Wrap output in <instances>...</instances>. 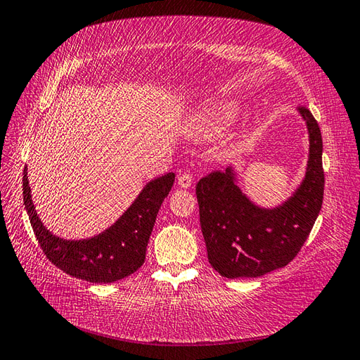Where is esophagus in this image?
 Masks as SVG:
<instances>
[{
  "label": "esophagus",
  "mask_w": 360,
  "mask_h": 360,
  "mask_svg": "<svg viewBox=\"0 0 360 360\" xmlns=\"http://www.w3.org/2000/svg\"><path fill=\"white\" fill-rule=\"evenodd\" d=\"M192 182H193V179H192V174H190V173H182L178 178V184H179L181 188H190V187H192Z\"/></svg>",
  "instance_id": "34e87169"
}]
</instances>
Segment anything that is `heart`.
<instances>
[{
  "label": "heart",
  "instance_id": "heart-1",
  "mask_svg": "<svg viewBox=\"0 0 360 360\" xmlns=\"http://www.w3.org/2000/svg\"><path fill=\"white\" fill-rule=\"evenodd\" d=\"M238 111V102L231 101V98L212 102L188 119L186 124V133L193 139H213V137L226 131Z\"/></svg>",
  "mask_w": 360,
  "mask_h": 360
}]
</instances>
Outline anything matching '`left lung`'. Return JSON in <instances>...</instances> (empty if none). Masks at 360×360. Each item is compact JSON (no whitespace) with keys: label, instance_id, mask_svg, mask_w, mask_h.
Returning a JSON list of instances; mask_svg holds the SVG:
<instances>
[{"label":"left lung","instance_id":"left-lung-1","mask_svg":"<svg viewBox=\"0 0 360 360\" xmlns=\"http://www.w3.org/2000/svg\"><path fill=\"white\" fill-rule=\"evenodd\" d=\"M298 112L308 128L309 155L302 184L285 202L274 209L252 202L236 184L232 167L196 184L209 263L226 278L262 277L285 267L300 252L322 209V134L308 108L300 106Z\"/></svg>","mask_w":360,"mask_h":360}]
</instances>
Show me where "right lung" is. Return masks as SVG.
Here are the masks:
<instances>
[{"label":"right lung","mask_w":360,"mask_h":360,"mask_svg":"<svg viewBox=\"0 0 360 360\" xmlns=\"http://www.w3.org/2000/svg\"><path fill=\"white\" fill-rule=\"evenodd\" d=\"M22 200L38 243L58 269L89 283H112L136 272L145 262V250L160 204L170 193L174 173L150 181L116 223L86 240H65L53 235L38 218L22 172Z\"/></svg>","instance_id":"1"}]
</instances>
